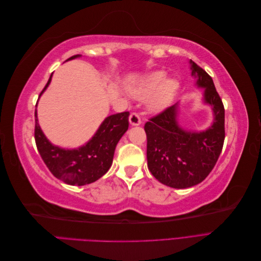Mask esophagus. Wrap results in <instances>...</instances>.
Here are the masks:
<instances>
[{
    "label": "esophagus",
    "mask_w": 261,
    "mask_h": 261,
    "mask_svg": "<svg viewBox=\"0 0 261 261\" xmlns=\"http://www.w3.org/2000/svg\"><path fill=\"white\" fill-rule=\"evenodd\" d=\"M129 124L132 126H138L141 124V118L137 113H132L129 116Z\"/></svg>",
    "instance_id": "esophagus-1"
}]
</instances>
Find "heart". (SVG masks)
Returning <instances> with one entry per match:
<instances>
[{"instance_id": "heart-1", "label": "heart", "mask_w": 261, "mask_h": 261, "mask_svg": "<svg viewBox=\"0 0 261 261\" xmlns=\"http://www.w3.org/2000/svg\"><path fill=\"white\" fill-rule=\"evenodd\" d=\"M168 74L158 70L148 74L140 81L129 85V92L138 100H147V108L153 113H160L167 109L174 99L179 84L168 78Z\"/></svg>"}]
</instances>
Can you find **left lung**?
Masks as SVG:
<instances>
[{"mask_svg":"<svg viewBox=\"0 0 261 261\" xmlns=\"http://www.w3.org/2000/svg\"><path fill=\"white\" fill-rule=\"evenodd\" d=\"M195 86L202 89L201 101L212 111V122L203 130L184 127L176 102L145 125L148 169L160 183L188 188L206 178L215 168L224 141V107L212 78L189 60Z\"/></svg>","mask_w":261,"mask_h":261,"instance_id":"8db88e82","label":"left lung"}]
</instances>
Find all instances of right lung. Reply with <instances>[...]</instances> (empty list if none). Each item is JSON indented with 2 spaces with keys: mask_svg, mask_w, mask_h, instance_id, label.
Returning <instances> with one entry per match:
<instances>
[{
  "mask_svg": "<svg viewBox=\"0 0 261 261\" xmlns=\"http://www.w3.org/2000/svg\"><path fill=\"white\" fill-rule=\"evenodd\" d=\"M78 58H82V55H74L67 61ZM52 75L39 99L49 87ZM37 106L35 110L36 145L43 162L52 174L65 184L77 186L93 183L103 176L111 168L117 143L128 129L129 112L112 114L106 117L97 132L86 144L69 149L53 145L46 138L38 121Z\"/></svg>",
  "mask_w": 261,
  "mask_h": 261,
  "instance_id": "obj_1",
  "label": "right lung"
}]
</instances>
